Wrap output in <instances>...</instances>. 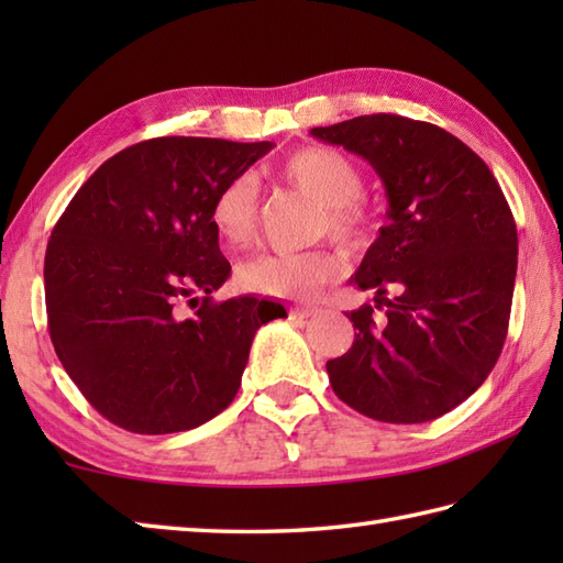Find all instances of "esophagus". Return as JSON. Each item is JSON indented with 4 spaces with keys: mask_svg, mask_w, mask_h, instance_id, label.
Segmentation results:
<instances>
[{
    "mask_svg": "<svg viewBox=\"0 0 563 563\" xmlns=\"http://www.w3.org/2000/svg\"><path fill=\"white\" fill-rule=\"evenodd\" d=\"M319 312H321L319 307H292L290 317L292 319H309V317H317Z\"/></svg>",
    "mask_w": 563,
    "mask_h": 563,
    "instance_id": "obj_1",
    "label": "esophagus"
}]
</instances>
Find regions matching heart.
Listing matches in <instances>:
<instances>
[{
    "mask_svg": "<svg viewBox=\"0 0 563 563\" xmlns=\"http://www.w3.org/2000/svg\"><path fill=\"white\" fill-rule=\"evenodd\" d=\"M285 184L300 190L321 208L319 232L361 246L373 234V214L361 200L365 174L349 154L331 147H302L278 166ZM210 227L224 249H242L256 234L258 190L251 176L230 178L210 202ZM341 261L329 251H292L263 254L239 266V288L266 297L307 300L324 285L336 280Z\"/></svg>",
    "mask_w": 563,
    "mask_h": 563,
    "instance_id": "1",
    "label": "heart"
}]
</instances>
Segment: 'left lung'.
Listing matches in <instances>:
<instances>
[{"label":"left lung","mask_w":563,"mask_h":563,"mask_svg":"<svg viewBox=\"0 0 563 563\" xmlns=\"http://www.w3.org/2000/svg\"><path fill=\"white\" fill-rule=\"evenodd\" d=\"M309 133L369 162L389 200L351 278L375 307L345 314L355 341L327 363L331 387L375 421H433L484 385L504 349L518 271L508 200L479 154L433 123L375 113Z\"/></svg>","instance_id":"1"}]
</instances>
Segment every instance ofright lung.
<instances>
[{
	"label": "right lung",
	"mask_w": 563,
	"mask_h": 563,
	"mask_svg": "<svg viewBox=\"0 0 563 563\" xmlns=\"http://www.w3.org/2000/svg\"><path fill=\"white\" fill-rule=\"evenodd\" d=\"M271 147L137 142L106 159L57 220L43 271L47 329L71 382L111 423L178 433L236 397L251 341L280 305L212 300L232 268L208 214L214 194Z\"/></svg>",
	"instance_id": "right-lung-1"
}]
</instances>
